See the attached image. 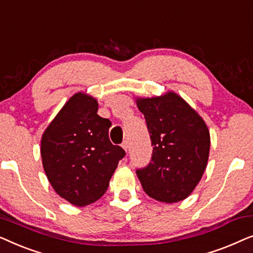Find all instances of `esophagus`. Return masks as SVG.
Returning <instances> with one entry per match:
<instances>
[{"label":"esophagus","mask_w":253,"mask_h":253,"mask_svg":"<svg viewBox=\"0 0 253 253\" xmlns=\"http://www.w3.org/2000/svg\"><path fill=\"white\" fill-rule=\"evenodd\" d=\"M122 147H123L126 151H127V148H129V143H127L126 140H124L123 143H122Z\"/></svg>","instance_id":"1"}]
</instances>
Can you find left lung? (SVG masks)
<instances>
[{"mask_svg":"<svg viewBox=\"0 0 253 253\" xmlns=\"http://www.w3.org/2000/svg\"><path fill=\"white\" fill-rule=\"evenodd\" d=\"M151 144V161L136 172L153 199L176 203L193 191L205 171L210 132L202 117L175 93L138 99Z\"/></svg>","mask_w":253,"mask_h":253,"instance_id":"8db88e82","label":"left lung"}]
</instances>
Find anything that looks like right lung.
<instances>
[{"mask_svg":"<svg viewBox=\"0 0 253 253\" xmlns=\"http://www.w3.org/2000/svg\"><path fill=\"white\" fill-rule=\"evenodd\" d=\"M98 102L77 93L65 103L41 139L48 181L72 205L86 206L105 195L126 155L109 140L112 122L98 115Z\"/></svg>","mask_w":253,"mask_h":253,"instance_id":"obj_1","label":"right lung"}]
</instances>
